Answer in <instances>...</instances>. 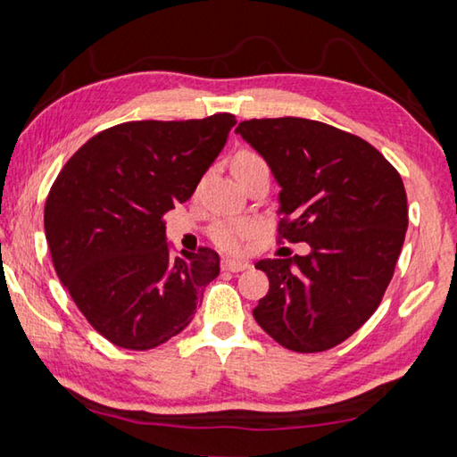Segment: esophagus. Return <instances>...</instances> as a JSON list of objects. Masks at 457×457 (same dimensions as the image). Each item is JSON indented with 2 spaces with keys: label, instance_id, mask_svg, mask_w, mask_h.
I'll return each instance as SVG.
<instances>
[{
  "label": "esophagus",
  "instance_id": "obj_1",
  "mask_svg": "<svg viewBox=\"0 0 457 457\" xmlns=\"http://www.w3.org/2000/svg\"><path fill=\"white\" fill-rule=\"evenodd\" d=\"M221 268L228 270V272H242V270L250 268V264H247V262H244V260H229V258H226V260L221 262Z\"/></svg>",
  "mask_w": 457,
  "mask_h": 457
}]
</instances>
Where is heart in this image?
Masks as SVG:
<instances>
[{"label": "heart", "instance_id": "b5f03b06", "mask_svg": "<svg viewBox=\"0 0 457 457\" xmlns=\"http://www.w3.org/2000/svg\"><path fill=\"white\" fill-rule=\"evenodd\" d=\"M258 171L270 173L268 163L262 159V154L250 149H244L236 154L234 173L239 181H242L244 177ZM256 231H258V226L250 220H221L210 228V237L213 239L215 245L221 247V250L236 252L239 250V245H242L245 239L256 236Z\"/></svg>", "mask_w": 457, "mask_h": 457}]
</instances>
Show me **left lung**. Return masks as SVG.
<instances>
[{"label":"left lung","instance_id":"obj_1","mask_svg":"<svg viewBox=\"0 0 457 457\" xmlns=\"http://www.w3.org/2000/svg\"><path fill=\"white\" fill-rule=\"evenodd\" d=\"M282 191L278 239L311 253L260 260L270 290L253 319L294 353L349 338L381 304L407 231L397 169L361 137L298 117L252 119L236 129Z\"/></svg>","mask_w":457,"mask_h":457}]
</instances>
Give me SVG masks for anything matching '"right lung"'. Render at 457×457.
Instances as JSON below:
<instances>
[{"mask_svg": "<svg viewBox=\"0 0 457 457\" xmlns=\"http://www.w3.org/2000/svg\"><path fill=\"white\" fill-rule=\"evenodd\" d=\"M236 117L133 120L88 138L44 207L56 274L90 327L120 349L149 351L187 327L220 274L210 247L169 252L163 215L187 201Z\"/></svg>", "mask_w": 457, "mask_h": 457, "instance_id": "right-lung-1", "label": "right lung"}]
</instances>
